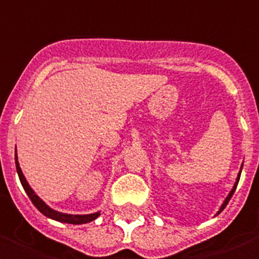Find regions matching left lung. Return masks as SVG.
I'll return each mask as SVG.
<instances>
[{
	"label": "left lung",
	"instance_id": "8db88e82",
	"mask_svg": "<svg viewBox=\"0 0 259 259\" xmlns=\"http://www.w3.org/2000/svg\"><path fill=\"white\" fill-rule=\"evenodd\" d=\"M242 168H243V164H242V167H240V171H239V174H237L236 181H235V184H233V187H232L231 192L228 193V196H227V198H225V200H224V202H222L221 207H220V210H218V211H217V214H220V212H221L222 210H224V208L227 207V204H228V202H229V200H231L232 195H233V193H235V191H236L237 184H239V180H240V174H242Z\"/></svg>",
	"mask_w": 259,
	"mask_h": 259
}]
</instances>
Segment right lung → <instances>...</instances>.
Wrapping results in <instances>:
<instances>
[{"label":"right lung","mask_w":259,"mask_h":259,"mask_svg":"<svg viewBox=\"0 0 259 259\" xmlns=\"http://www.w3.org/2000/svg\"><path fill=\"white\" fill-rule=\"evenodd\" d=\"M15 163H16V171L17 176H19V180L22 183L23 188L26 191V193L28 195V198L32 202V204L39 210V211L45 215V217L51 218V220H55V221L64 222V224H74V225H82V224H88V222L95 221L96 218L100 215V211L92 212V214H67V212H60L57 210H53L52 207H49L47 203L44 202L37 193L34 192V189L30 187V184L27 183V180L23 174L22 168H20V164H19V160H17V154H15Z\"/></svg>","instance_id":"right-lung-1"}]
</instances>
